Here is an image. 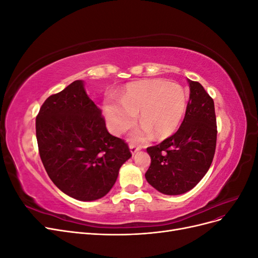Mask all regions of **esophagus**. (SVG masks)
<instances>
[{"label": "esophagus", "instance_id": "obj_1", "mask_svg": "<svg viewBox=\"0 0 258 258\" xmlns=\"http://www.w3.org/2000/svg\"><path fill=\"white\" fill-rule=\"evenodd\" d=\"M129 147H130V152H131L132 155H135L137 152H139L140 150H141V147H139V146H137L135 144H130Z\"/></svg>", "mask_w": 258, "mask_h": 258}]
</instances>
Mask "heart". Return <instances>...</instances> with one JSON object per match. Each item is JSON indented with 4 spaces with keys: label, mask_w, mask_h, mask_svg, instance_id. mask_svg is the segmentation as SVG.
Returning <instances> with one entry per match:
<instances>
[{
    "label": "heart",
    "mask_w": 258,
    "mask_h": 258,
    "mask_svg": "<svg viewBox=\"0 0 258 258\" xmlns=\"http://www.w3.org/2000/svg\"><path fill=\"white\" fill-rule=\"evenodd\" d=\"M187 95L181 86L162 80L129 85L119 101H107L103 110L111 130L116 135L129 129L140 113L141 128L131 140L141 143L151 137L170 135L181 121L186 110Z\"/></svg>",
    "instance_id": "heart-1"
}]
</instances>
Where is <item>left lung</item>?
Listing matches in <instances>:
<instances>
[{
	"label": "left lung",
	"instance_id": "1",
	"mask_svg": "<svg viewBox=\"0 0 258 258\" xmlns=\"http://www.w3.org/2000/svg\"><path fill=\"white\" fill-rule=\"evenodd\" d=\"M188 83L189 101L178 130L146 148L151 156L146 181L165 195H181L194 188L208 172L215 154L214 101L200 83Z\"/></svg>",
	"mask_w": 258,
	"mask_h": 258
}]
</instances>
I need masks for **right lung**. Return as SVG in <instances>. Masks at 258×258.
Returning a JSON list of instances; mask_svg holds the SVG:
<instances>
[{
    "label": "right lung",
    "instance_id": "obj_1",
    "mask_svg": "<svg viewBox=\"0 0 258 258\" xmlns=\"http://www.w3.org/2000/svg\"><path fill=\"white\" fill-rule=\"evenodd\" d=\"M35 129L46 172L61 191L76 200L105 196L122 163L131 157L128 144L107 131L83 81L45 100Z\"/></svg>",
    "mask_w": 258,
    "mask_h": 258
}]
</instances>
